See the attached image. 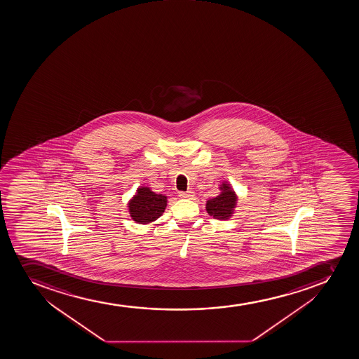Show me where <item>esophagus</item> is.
I'll use <instances>...</instances> for the list:
<instances>
[{
	"label": "esophagus",
	"instance_id": "obj_1",
	"mask_svg": "<svg viewBox=\"0 0 359 359\" xmlns=\"http://www.w3.org/2000/svg\"><path fill=\"white\" fill-rule=\"evenodd\" d=\"M179 196H180L182 199H192L193 196H194V192H192V191H189V192H180L179 193Z\"/></svg>",
	"mask_w": 359,
	"mask_h": 359
}]
</instances>
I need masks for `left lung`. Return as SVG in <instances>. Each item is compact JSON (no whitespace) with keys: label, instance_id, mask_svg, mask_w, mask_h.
I'll return each instance as SVG.
<instances>
[{"label":"left lung","instance_id":"left-lung-1","mask_svg":"<svg viewBox=\"0 0 359 359\" xmlns=\"http://www.w3.org/2000/svg\"><path fill=\"white\" fill-rule=\"evenodd\" d=\"M221 192L213 199L207 200L206 210L210 217L219 220H228L234 214L238 203V196L227 182H222L219 187Z\"/></svg>","mask_w":359,"mask_h":359}]
</instances>
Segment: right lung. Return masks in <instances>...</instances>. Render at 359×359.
I'll return each mask as SVG.
<instances>
[{"mask_svg":"<svg viewBox=\"0 0 359 359\" xmlns=\"http://www.w3.org/2000/svg\"><path fill=\"white\" fill-rule=\"evenodd\" d=\"M166 206L167 196L156 194L146 186L138 187L133 198L128 203L130 217L140 224H149L159 219Z\"/></svg>","mask_w":359,"mask_h":359,"instance_id":"1","label":"right lung"}]
</instances>
